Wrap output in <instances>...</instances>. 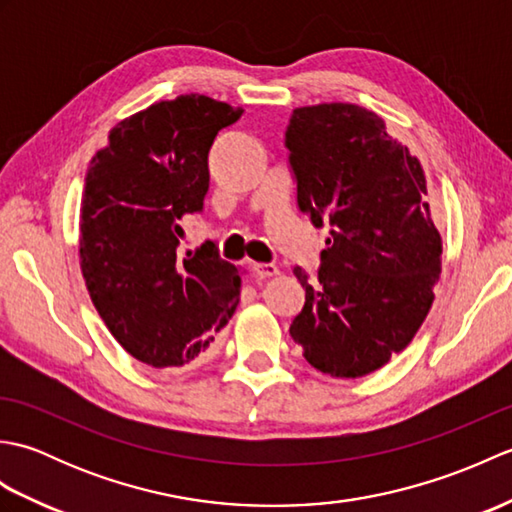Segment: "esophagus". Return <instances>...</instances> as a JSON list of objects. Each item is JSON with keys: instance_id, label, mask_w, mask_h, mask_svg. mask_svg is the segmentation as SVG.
Listing matches in <instances>:
<instances>
[{"instance_id": "34e87169", "label": "esophagus", "mask_w": 512, "mask_h": 512, "mask_svg": "<svg viewBox=\"0 0 512 512\" xmlns=\"http://www.w3.org/2000/svg\"><path fill=\"white\" fill-rule=\"evenodd\" d=\"M250 268H253L255 277H259V279H268V277L279 275V268L275 264H253Z\"/></svg>"}]
</instances>
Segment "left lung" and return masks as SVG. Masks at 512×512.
Listing matches in <instances>:
<instances>
[{"label":"left lung","mask_w":512,"mask_h":512,"mask_svg":"<svg viewBox=\"0 0 512 512\" xmlns=\"http://www.w3.org/2000/svg\"><path fill=\"white\" fill-rule=\"evenodd\" d=\"M286 149L299 211L330 224L317 277L292 270L306 303L290 336L323 374H372L409 345L440 277L424 171L383 118L352 103L299 107Z\"/></svg>","instance_id":"obj_1"}]
</instances>
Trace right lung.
Wrapping results in <instances>:
<instances>
[{
	"instance_id": "right-lung-1",
	"label": "right lung",
	"mask_w": 512,
	"mask_h": 512,
	"mask_svg": "<svg viewBox=\"0 0 512 512\" xmlns=\"http://www.w3.org/2000/svg\"><path fill=\"white\" fill-rule=\"evenodd\" d=\"M242 107L184 94L125 118L96 151L81 198L85 286L107 330L151 367L202 358L239 303L242 277L215 246L180 257L202 213L209 151Z\"/></svg>"
}]
</instances>
